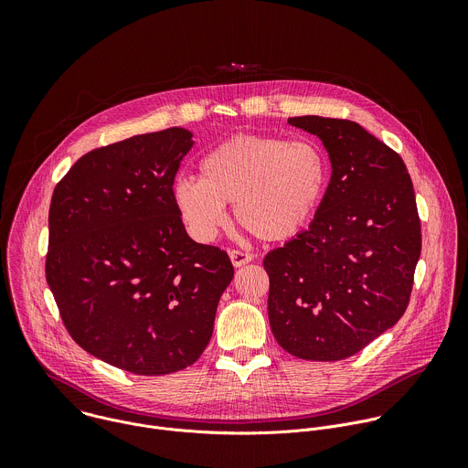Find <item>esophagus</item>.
<instances>
[{"label": "esophagus", "mask_w": 468, "mask_h": 468, "mask_svg": "<svg viewBox=\"0 0 468 468\" xmlns=\"http://www.w3.org/2000/svg\"><path fill=\"white\" fill-rule=\"evenodd\" d=\"M229 259H231L233 266H244V264H248V262L253 259V255H251V253H248V251L231 250V251H229Z\"/></svg>", "instance_id": "obj_1"}]
</instances>
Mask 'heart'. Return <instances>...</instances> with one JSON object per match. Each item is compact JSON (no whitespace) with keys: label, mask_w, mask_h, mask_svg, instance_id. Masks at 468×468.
<instances>
[{"label":"heart","mask_w":468,"mask_h":468,"mask_svg":"<svg viewBox=\"0 0 468 468\" xmlns=\"http://www.w3.org/2000/svg\"><path fill=\"white\" fill-rule=\"evenodd\" d=\"M327 186V159L309 139L235 135L199 161L197 176L172 183V202L186 229L211 242L228 224L226 204L251 235L283 242L316 215Z\"/></svg>","instance_id":"1"}]
</instances>
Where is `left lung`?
Returning <instances> with one entry per match:
<instances>
[{"label": "left lung", "mask_w": 468, "mask_h": 468, "mask_svg": "<svg viewBox=\"0 0 468 468\" xmlns=\"http://www.w3.org/2000/svg\"><path fill=\"white\" fill-rule=\"evenodd\" d=\"M316 135L331 177L309 229L262 264L276 341L307 361L346 359L408 309L422 250L417 199L396 152L350 120L294 116Z\"/></svg>", "instance_id": "obj_1"}]
</instances>
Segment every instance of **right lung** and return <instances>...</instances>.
<instances>
[{"mask_svg":"<svg viewBox=\"0 0 468 468\" xmlns=\"http://www.w3.org/2000/svg\"><path fill=\"white\" fill-rule=\"evenodd\" d=\"M192 133L170 127L76 161L49 206L46 280L72 339L139 376L197 361L233 264L194 242L172 202Z\"/></svg>","mask_w":468,"mask_h":468,"instance_id":"right-lung-1","label":"right lung"}]
</instances>
